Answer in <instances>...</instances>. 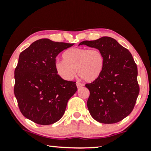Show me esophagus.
Listing matches in <instances>:
<instances>
[{"label":"esophagus","instance_id":"1","mask_svg":"<svg viewBox=\"0 0 151 151\" xmlns=\"http://www.w3.org/2000/svg\"><path fill=\"white\" fill-rule=\"evenodd\" d=\"M76 86H77L78 88H80L82 87V86H84V84L82 83H80V82H76Z\"/></svg>","mask_w":151,"mask_h":151}]
</instances>
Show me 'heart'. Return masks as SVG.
I'll return each mask as SVG.
<instances>
[{
    "mask_svg": "<svg viewBox=\"0 0 151 151\" xmlns=\"http://www.w3.org/2000/svg\"><path fill=\"white\" fill-rule=\"evenodd\" d=\"M64 60L55 63L58 75L65 80H70L78 74L84 81L92 82L98 79L104 66V57L98 49L74 47L69 49L63 55Z\"/></svg>",
    "mask_w": 151,
    "mask_h": 151,
    "instance_id": "heart-1",
    "label": "heart"
}]
</instances>
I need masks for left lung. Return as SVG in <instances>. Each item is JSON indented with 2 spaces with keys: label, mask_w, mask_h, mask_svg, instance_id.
I'll list each match as a JSON object with an SVG mask.
<instances>
[{
  "label": "left lung",
  "mask_w": 151,
  "mask_h": 151,
  "mask_svg": "<svg viewBox=\"0 0 151 151\" xmlns=\"http://www.w3.org/2000/svg\"><path fill=\"white\" fill-rule=\"evenodd\" d=\"M80 45L98 49L104 57L101 76L85 85L90 91L87 107L91 115L103 124L122 120L132 112L139 92L137 67L131 53L111 37Z\"/></svg>",
  "instance_id": "left-lung-1"
}]
</instances>
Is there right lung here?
Segmentation results:
<instances>
[{"label": "right lung", "instance_id": "add662e5", "mask_svg": "<svg viewBox=\"0 0 151 151\" xmlns=\"http://www.w3.org/2000/svg\"><path fill=\"white\" fill-rule=\"evenodd\" d=\"M73 45L42 38L20 53L14 71V95L26 118L49 125L63 116L68 101L78 88L75 82L58 75L55 63L59 53Z\"/></svg>", "mask_w": 151, "mask_h": 151}]
</instances>
